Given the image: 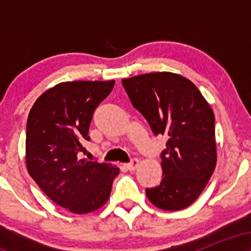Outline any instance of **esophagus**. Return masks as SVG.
Segmentation results:
<instances>
[{
	"instance_id": "34e87169",
	"label": "esophagus",
	"mask_w": 251,
	"mask_h": 251,
	"mask_svg": "<svg viewBox=\"0 0 251 251\" xmlns=\"http://www.w3.org/2000/svg\"><path fill=\"white\" fill-rule=\"evenodd\" d=\"M138 163H139V160H138L137 158H132V159L129 160V163L126 164V168H127L128 170H134L135 168H137Z\"/></svg>"
}]
</instances>
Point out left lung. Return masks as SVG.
Returning <instances> with one entry per match:
<instances>
[{"mask_svg":"<svg viewBox=\"0 0 251 251\" xmlns=\"http://www.w3.org/2000/svg\"><path fill=\"white\" fill-rule=\"evenodd\" d=\"M122 82L153 134L169 138L160 153L163 179L146 189L148 198L163 210L186 208L201 194L217 162L214 112L200 89L178 74L157 72Z\"/></svg>","mask_w":251,"mask_h":251,"instance_id":"left-lung-1","label":"left lung"}]
</instances>
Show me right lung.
<instances>
[{"instance_id":"add662e5","label":"right lung","mask_w":251,"mask_h":251,"mask_svg":"<svg viewBox=\"0 0 251 251\" xmlns=\"http://www.w3.org/2000/svg\"><path fill=\"white\" fill-rule=\"evenodd\" d=\"M113 86L114 81L59 83L36 100L28 116V172L54 203L74 214L102 206L119 175L109 164L77 157L81 143L91 140L94 111Z\"/></svg>"}]
</instances>
